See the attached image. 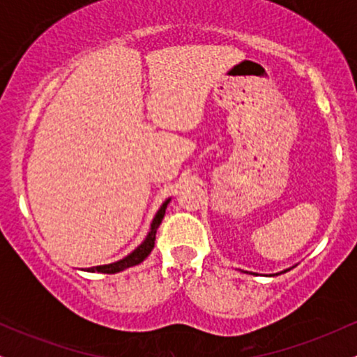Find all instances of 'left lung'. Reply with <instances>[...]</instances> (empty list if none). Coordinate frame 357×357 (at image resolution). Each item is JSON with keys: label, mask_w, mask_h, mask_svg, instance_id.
I'll use <instances>...</instances> for the list:
<instances>
[{"label": "left lung", "mask_w": 357, "mask_h": 357, "mask_svg": "<svg viewBox=\"0 0 357 357\" xmlns=\"http://www.w3.org/2000/svg\"><path fill=\"white\" fill-rule=\"evenodd\" d=\"M284 272H287V270H284Z\"/></svg>", "instance_id": "left-lung-1"}]
</instances>
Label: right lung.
I'll list each match as a JSON object with an SVG mask.
<instances>
[{
  "instance_id": "1",
  "label": "right lung",
  "mask_w": 357,
  "mask_h": 357,
  "mask_svg": "<svg viewBox=\"0 0 357 357\" xmlns=\"http://www.w3.org/2000/svg\"><path fill=\"white\" fill-rule=\"evenodd\" d=\"M171 199H166L165 203L161 204V208H159L158 213H155L153 223H151V230L147 233L146 240L142 241L139 247L134 250L132 253H129V255L122 258V260H117L114 261V264H107V265H97V267H90L87 268V272H99V273H117V272H122V270L129 268V267H134V265H139L142 260H146L147 255H149L151 252H153L154 248V240H155V231H158L159 225H161L162 218H165V213H166V208H167V203H169Z\"/></svg>"
}]
</instances>
